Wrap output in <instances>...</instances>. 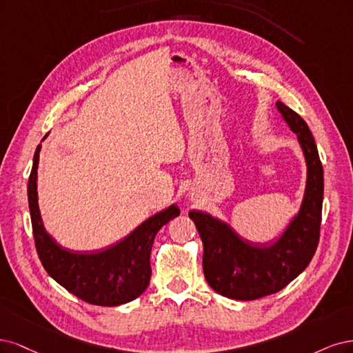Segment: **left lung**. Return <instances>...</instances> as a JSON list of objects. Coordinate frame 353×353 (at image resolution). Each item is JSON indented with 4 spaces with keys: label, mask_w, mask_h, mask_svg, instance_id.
I'll return each instance as SVG.
<instances>
[{
    "label": "left lung",
    "mask_w": 353,
    "mask_h": 353,
    "mask_svg": "<svg viewBox=\"0 0 353 353\" xmlns=\"http://www.w3.org/2000/svg\"><path fill=\"white\" fill-rule=\"evenodd\" d=\"M276 105L296 133L308 168L301 210L286 230L274 243H254L207 212H189L203 243V274L215 292L230 299L254 301L286 288L308 267L320 241L324 176L314 136L298 112L281 101Z\"/></svg>",
    "instance_id": "obj_1"
}]
</instances>
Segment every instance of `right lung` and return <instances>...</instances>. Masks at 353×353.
<instances>
[{
	"label": "right lung",
	"mask_w": 353,
	"mask_h": 353,
	"mask_svg": "<svg viewBox=\"0 0 353 353\" xmlns=\"http://www.w3.org/2000/svg\"><path fill=\"white\" fill-rule=\"evenodd\" d=\"M39 152L41 145L33 155L28 199L33 239L43 268L64 289L88 303L117 306L141 296L151 279L150 256L154 239L163 225L180 214L179 207L170 205L152 215L128 237L104 251H70L57 243L42 224L37 190Z\"/></svg>",
	"instance_id": "1"
}]
</instances>
